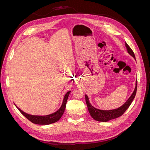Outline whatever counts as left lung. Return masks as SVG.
<instances>
[{
    "label": "left lung",
    "mask_w": 150,
    "mask_h": 150,
    "mask_svg": "<svg viewBox=\"0 0 150 150\" xmlns=\"http://www.w3.org/2000/svg\"><path fill=\"white\" fill-rule=\"evenodd\" d=\"M125 46L127 49V51H128V52L131 56L134 57V59H136L134 54L132 51V49L130 48V47L128 44H127L126 42H125ZM137 90V82H136V86H135L134 91L132 93V94H131V96L129 98L128 100H127L123 105H122L121 107L117 109H115V110H101L93 107L91 104L88 96L86 94L85 95L86 102V104H87L88 109L90 115L91 116V117L94 120H96L98 121H101V122H107L108 121L117 118V117L121 116V115H123V113L126 111L127 109L129 108L130 104H131V103H132L133 100L136 96Z\"/></svg>",
    "instance_id": "1"
}]
</instances>
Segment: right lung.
Masks as SVG:
<instances>
[{"mask_svg": "<svg viewBox=\"0 0 150 150\" xmlns=\"http://www.w3.org/2000/svg\"><path fill=\"white\" fill-rule=\"evenodd\" d=\"M70 93L71 91H68L65 94L64 99H63L62 103L61 104V108L59 109L57 111H56L54 113H52L51 115H48L46 116L31 115L28 114V113H26L24 111H22L21 109L18 108L16 105L15 106L27 119H28L30 121L33 122V123L37 124V125H50L52 123H54V122H56L60 120L61 116L63 115V113L64 112L67 98H68V96H69Z\"/></svg>", "mask_w": 150, "mask_h": 150, "instance_id": "obj_1", "label": "right lung"}]
</instances>
